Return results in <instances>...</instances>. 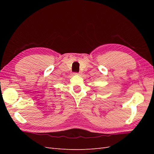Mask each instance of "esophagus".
I'll use <instances>...</instances> for the list:
<instances>
[{"label": "esophagus", "mask_w": 154, "mask_h": 154, "mask_svg": "<svg viewBox=\"0 0 154 154\" xmlns=\"http://www.w3.org/2000/svg\"><path fill=\"white\" fill-rule=\"evenodd\" d=\"M81 74H82L81 72H75V73H74V74H76V75H80Z\"/></svg>", "instance_id": "1"}]
</instances>
